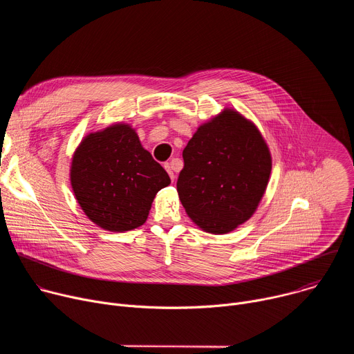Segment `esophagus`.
<instances>
[{
	"mask_svg": "<svg viewBox=\"0 0 354 354\" xmlns=\"http://www.w3.org/2000/svg\"><path fill=\"white\" fill-rule=\"evenodd\" d=\"M165 169H167V172L169 174L171 179L174 180V179H175V162L172 161V162H169V164H165Z\"/></svg>",
	"mask_w": 354,
	"mask_h": 354,
	"instance_id": "obj_1",
	"label": "esophagus"
}]
</instances>
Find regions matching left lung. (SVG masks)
<instances>
[{
  "label": "left lung",
  "instance_id": "1",
  "mask_svg": "<svg viewBox=\"0 0 354 354\" xmlns=\"http://www.w3.org/2000/svg\"><path fill=\"white\" fill-rule=\"evenodd\" d=\"M182 156L176 189L198 228L228 234L254 216L272 172L269 147L254 122L224 108L198 126Z\"/></svg>",
  "mask_w": 354,
  "mask_h": 354
}]
</instances>
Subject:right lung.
<instances>
[{
	"instance_id": "right-lung-1",
	"label": "right lung",
	"mask_w": 354,
	"mask_h": 354,
	"mask_svg": "<svg viewBox=\"0 0 354 354\" xmlns=\"http://www.w3.org/2000/svg\"><path fill=\"white\" fill-rule=\"evenodd\" d=\"M70 180L85 216L112 232L142 225L156 194L171 183L127 123L86 134L73 154Z\"/></svg>"
}]
</instances>
